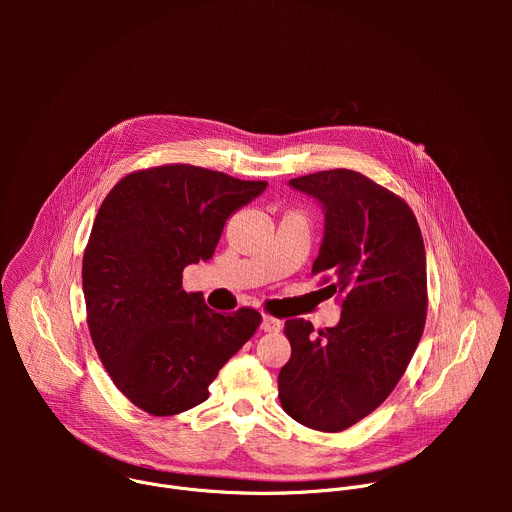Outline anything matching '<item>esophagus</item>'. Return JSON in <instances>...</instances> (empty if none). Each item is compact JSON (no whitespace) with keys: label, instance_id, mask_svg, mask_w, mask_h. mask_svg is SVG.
Wrapping results in <instances>:
<instances>
[{"label":"esophagus","instance_id":"obj_1","mask_svg":"<svg viewBox=\"0 0 512 512\" xmlns=\"http://www.w3.org/2000/svg\"><path fill=\"white\" fill-rule=\"evenodd\" d=\"M261 328H263L265 332H279V330H281V322H279L277 318L265 314L263 320H261Z\"/></svg>","mask_w":512,"mask_h":512}]
</instances>
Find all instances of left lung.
I'll return each mask as SVG.
<instances>
[{
	"label": "left lung",
	"instance_id": "left-lung-1",
	"mask_svg": "<svg viewBox=\"0 0 512 512\" xmlns=\"http://www.w3.org/2000/svg\"><path fill=\"white\" fill-rule=\"evenodd\" d=\"M289 186L324 210L312 273L334 279L342 314L318 334L304 318L285 320L279 401L291 419L334 433L373 413L407 369L425 326V247L407 202L367 176L338 168Z\"/></svg>",
	"mask_w": 512,
	"mask_h": 512
}]
</instances>
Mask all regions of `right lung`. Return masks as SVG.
Listing matches in <instances>:
<instances>
[{
	"instance_id": "1",
	"label": "right lung",
	"mask_w": 512,
	"mask_h": 512,
	"mask_svg": "<svg viewBox=\"0 0 512 512\" xmlns=\"http://www.w3.org/2000/svg\"><path fill=\"white\" fill-rule=\"evenodd\" d=\"M267 188L188 164L125 176L103 200L83 257L87 324L115 387L139 409L176 415L255 334L261 314H216L186 294L184 267L208 261L229 216Z\"/></svg>"
}]
</instances>
